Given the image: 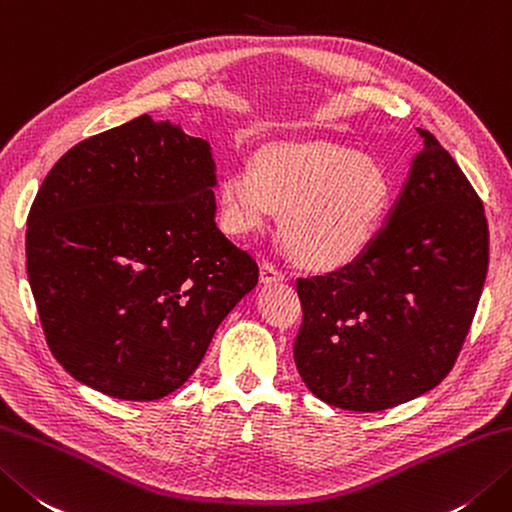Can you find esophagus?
I'll return each instance as SVG.
<instances>
[{
	"mask_svg": "<svg viewBox=\"0 0 512 512\" xmlns=\"http://www.w3.org/2000/svg\"><path fill=\"white\" fill-rule=\"evenodd\" d=\"M284 273L282 270H277V266H273L270 262H262L259 266V282L262 284H275V282H282Z\"/></svg>",
	"mask_w": 512,
	"mask_h": 512,
	"instance_id": "34e87169",
	"label": "esophagus"
}]
</instances>
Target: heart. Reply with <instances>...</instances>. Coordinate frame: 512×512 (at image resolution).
Instances as JSON below:
<instances>
[{"instance_id": "obj_1", "label": "heart", "mask_w": 512, "mask_h": 512, "mask_svg": "<svg viewBox=\"0 0 512 512\" xmlns=\"http://www.w3.org/2000/svg\"><path fill=\"white\" fill-rule=\"evenodd\" d=\"M390 197L388 177L355 150L306 144L268 146L253 166H233L219 184L226 233L248 237L282 213V235L299 262L330 270L373 242Z\"/></svg>"}]
</instances>
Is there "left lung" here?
Returning a JSON list of instances; mask_svg holds the SVG:
<instances>
[{
	"instance_id": "left-lung-1",
	"label": "left lung",
	"mask_w": 512,
	"mask_h": 512,
	"mask_svg": "<svg viewBox=\"0 0 512 512\" xmlns=\"http://www.w3.org/2000/svg\"><path fill=\"white\" fill-rule=\"evenodd\" d=\"M384 226L362 255L297 279L295 364L322 402L377 413L450 373L488 270L484 206L428 130Z\"/></svg>"
}]
</instances>
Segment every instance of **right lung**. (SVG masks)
<instances>
[{"mask_svg":"<svg viewBox=\"0 0 512 512\" xmlns=\"http://www.w3.org/2000/svg\"><path fill=\"white\" fill-rule=\"evenodd\" d=\"M202 137L142 115L73 146L28 213L26 270L50 353L108 397L153 402L195 373L259 268L215 224Z\"/></svg>","mask_w":512,"mask_h":512,"instance_id":"right-lung-1","label":"right lung"}]
</instances>
